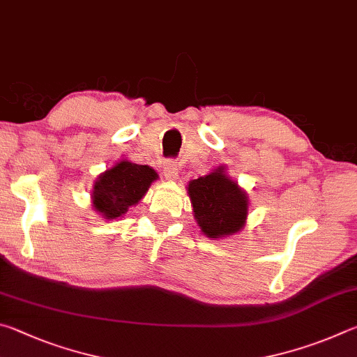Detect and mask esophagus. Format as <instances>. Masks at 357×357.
I'll return each mask as SVG.
<instances>
[{
    "label": "esophagus",
    "mask_w": 357,
    "mask_h": 357,
    "mask_svg": "<svg viewBox=\"0 0 357 357\" xmlns=\"http://www.w3.org/2000/svg\"><path fill=\"white\" fill-rule=\"evenodd\" d=\"M162 174L167 180H177L178 177V169L177 165H174V161H166L162 165Z\"/></svg>",
    "instance_id": "34e87169"
}]
</instances>
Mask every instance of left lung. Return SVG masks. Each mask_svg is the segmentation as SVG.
I'll return each mask as SVG.
<instances>
[{
	"instance_id": "obj_1",
	"label": "left lung",
	"mask_w": 357,
	"mask_h": 357,
	"mask_svg": "<svg viewBox=\"0 0 357 357\" xmlns=\"http://www.w3.org/2000/svg\"><path fill=\"white\" fill-rule=\"evenodd\" d=\"M188 195L197 226L208 238H222L245 227L248 195L229 177L224 166L191 180Z\"/></svg>"
}]
</instances>
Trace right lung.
<instances>
[{"mask_svg": "<svg viewBox=\"0 0 357 357\" xmlns=\"http://www.w3.org/2000/svg\"><path fill=\"white\" fill-rule=\"evenodd\" d=\"M158 178L150 166L121 160L100 174L92 190V205L105 220H116L141 201Z\"/></svg>", "mask_w": 357, "mask_h": 357, "instance_id": "obj_1", "label": "right lung"}]
</instances>
